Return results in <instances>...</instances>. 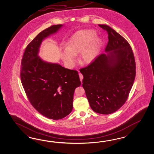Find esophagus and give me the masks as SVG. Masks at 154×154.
Segmentation results:
<instances>
[{"label":"esophagus","mask_w":154,"mask_h":154,"mask_svg":"<svg viewBox=\"0 0 154 154\" xmlns=\"http://www.w3.org/2000/svg\"><path fill=\"white\" fill-rule=\"evenodd\" d=\"M79 79H80V81H81V83H82V79H83V75H82L81 73H79Z\"/></svg>","instance_id":"34e87169"}]
</instances>
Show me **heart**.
<instances>
[{"label": "heart", "mask_w": 154, "mask_h": 154, "mask_svg": "<svg viewBox=\"0 0 154 154\" xmlns=\"http://www.w3.org/2000/svg\"><path fill=\"white\" fill-rule=\"evenodd\" d=\"M102 40L96 36L92 30L77 31L72 35L66 44V49L61 51L62 60L69 67L75 63V56L80 54V61L89 64L96 59L102 46Z\"/></svg>", "instance_id": "1"}]
</instances>
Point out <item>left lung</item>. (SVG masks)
<instances>
[{"label":"left lung","instance_id":"left-lung-1","mask_svg":"<svg viewBox=\"0 0 154 154\" xmlns=\"http://www.w3.org/2000/svg\"><path fill=\"white\" fill-rule=\"evenodd\" d=\"M99 26L108 34L105 52L79 71L82 86L93 111L101 114L115 112L125 103L133 85L136 65L128 42L112 28Z\"/></svg>","mask_w":154,"mask_h":154}]
</instances>
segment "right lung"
Listing matches in <instances>:
<instances>
[{"label":"right lung","instance_id":"1","mask_svg":"<svg viewBox=\"0 0 154 154\" xmlns=\"http://www.w3.org/2000/svg\"><path fill=\"white\" fill-rule=\"evenodd\" d=\"M63 26L55 25L41 31L28 44L21 60V83L31 105L42 116L58 120L72 112L75 88L81 85L78 72L38 56L42 41Z\"/></svg>","mask_w":154,"mask_h":154}]
</instances>
